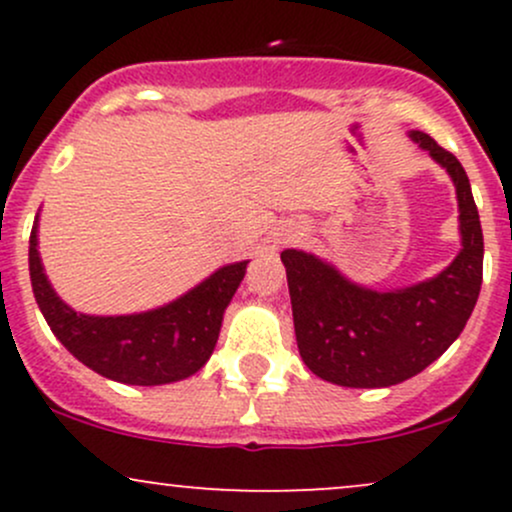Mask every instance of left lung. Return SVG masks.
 I'll use <instances>...</instances> for the list:
<instances>
[{"label": "left lung", "mask_w": 512, "mask_h": 512, "mask_svg": "<svg viewBox=\"0 0 512 512\" xmlns=\"http://www.w3.org/2000/svg\"><path fill=\"white\" fill-rule=\"evenodd\" d=\"M411 139L450 173L460 204L462 250L433 279L399 291L346 281L308 252L284 250L301 358L317 378L344 387H390L421 373L460 337L481 289L484 236L462 163L424 132Z\"/></svg>", "instance_id": "left-lung-1"}]
</instances>
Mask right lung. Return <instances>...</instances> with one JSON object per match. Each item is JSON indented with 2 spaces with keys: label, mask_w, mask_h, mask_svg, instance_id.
Masks as SVG:
<instances>
[{
  "label": "right lung",
  "mask_w": 512,
  "mask_h": 512,
  "mask_svg": "<svg viewBox=\"0 0 512 512\" xmlns=\"http://www.w3.org/2000/svg\"><path fill=\"white\" fill-rule=\"evenodd\" d=\"M31 284L40 313L67 351L105 378L127 385H166L190 378L209 361L223 310L248 262L221 267L178 301L139 315H81L52 291L38 255L35 226L28 248Z\"/></svg>",
  "instance_id": "add662e5"
}]
</instances>
